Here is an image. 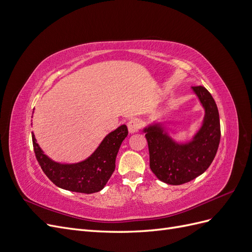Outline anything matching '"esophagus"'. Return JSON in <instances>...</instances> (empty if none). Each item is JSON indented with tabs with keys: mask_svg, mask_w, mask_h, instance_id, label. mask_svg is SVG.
I'll list each match as a JSON object with an SVG mask.
<instances>
[{
	"mask_svg": "<svg viewBox=\"0 0 252 252\" xmlns=\"http://www.w3.org/2000/svg\"><path fill=\"white\" fill-rule=\"evenodd\" d=\"M127 127H128L129 133L132 134V133L138 132L139 129L141 128V121L138 119H133L131 121H129L127 124Z\"/></svg>",
	"mask_w": 252,
	"mask_h": 252,
	"instance_id": "34e87169",
	"label": "esophagus"
}]
</instances>
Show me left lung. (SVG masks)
I'll use <instances>...</instances> for the list:
<instances>
[{"label": "left lung", "instance_id": "8db88e82", "mask_svg": "<svg viewBox=\"0 0 252 252\" xmlns=\"http://www.w3.org/2000/svg\"><path fill=\"white\" fill-rule=\"evenodd\" d=\"M191 90L204 109V119L189 141H175L162 122L143 128L148 142L150 169L169 185L184 184L204 173L219 148L220 126L217 104L205 87L195 86Z\"/></svg>", "mask_w": 252, "mask_h": 252}]
</instances>
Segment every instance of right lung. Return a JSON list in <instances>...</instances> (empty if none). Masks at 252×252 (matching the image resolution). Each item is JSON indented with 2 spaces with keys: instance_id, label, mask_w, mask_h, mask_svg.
<instances>
[{
  "instance_id": "right-lung-1",
  "label": "right lung",
  "mask_w": 252,
  "mask_h": 252,
  "mask_svg": "<svg viewBox=\"0 0 252 252\" xmlns=\"http://www.w3.org/2000/svg\"><path fill=\"white\" fill-rule=\"evenodd\" d=\"M32 134L35 158L53 184L69 191L90 194L100 191L107 184L116 169V158L122 142L128 134V129L126 125H121L106 135L87 158L72 164L53 161L44 154L33 132Z\"/></svg>"
}]
</instances>
